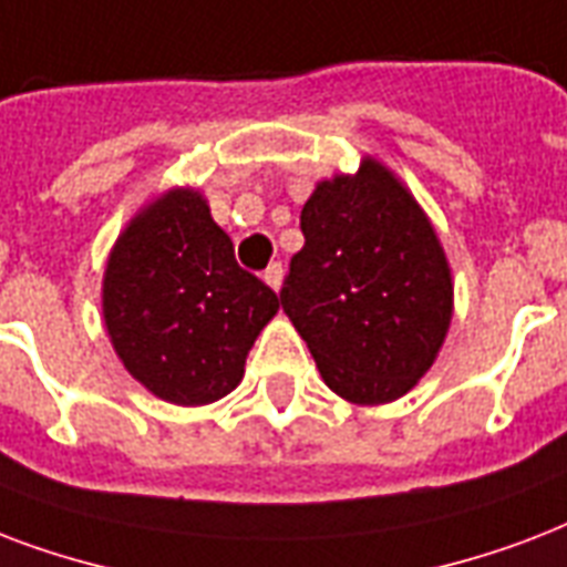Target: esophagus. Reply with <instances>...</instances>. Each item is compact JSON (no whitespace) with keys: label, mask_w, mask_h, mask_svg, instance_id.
<instances>
[{"label":"esophagus","mask_w":567,"mask_h":567,"mask_svg":"<svg viewBox=\"0 0 567 567\" xmlns=\"http://www.w3.org/2000/svg\"><path fill=\"white\" fill-rule=\"evenodd\" d=\"M262 280H266V284H269V287L278 292L280 280H284V266H280V262H271L269 269L262 271Z\"/></svg>","instance_id":"obj_1"}]
</instances>
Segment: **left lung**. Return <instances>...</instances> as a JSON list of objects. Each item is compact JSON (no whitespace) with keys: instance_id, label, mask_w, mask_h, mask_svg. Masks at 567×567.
I'll return each instance as SVG.
<instances>
[{"instance_id":"8db88e82","label":"left lung","mask_w":567,"mask_h":567,"mask_svg":"<svg viewBox=\"0 0 567 567\" xmlns=\"http://www.w3.org/2000/svg\"><path fill=\"white\" fill-rule=\"evenodd\" d=\"M305 248L280 305L324 384L354 405L405 396L441 352L452 275L414 195L372 156L322 179L301 209Z\"/></svg>"}]
</instances>
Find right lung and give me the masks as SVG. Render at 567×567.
I'll return each mask as SVG.
<instances>
[{"mask_svg": "<svg viewBox=\"0 0 567 567\" xmlns=\"http://www.w3.org/2000/svg\"><path fill=\"white\" fill-rule=\"evenodd\" d=\"M280 298L239 269L204 195L171 188L117 236L103 319L126 372L174 405H209L243 381Z\"/></svg>", "mask_w": 567, "mask_h": 567, "instance_id": "1", "label": "right lung"}]
</instances>
